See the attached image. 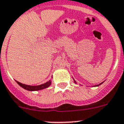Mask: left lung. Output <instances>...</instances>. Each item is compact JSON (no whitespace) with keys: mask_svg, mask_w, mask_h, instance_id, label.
Instances as JSON below:
<instances>
[{"mask_svg":"<svg viewBox=\"0 0 124 124\" xmlns=\"http://www.w3.org/2000/svg\"><path fill=\"white\" fill-rule=\"evenodd\" d=\"M73 80H74V79H73ZM74 81H75V83H77V82H76V81H75V80H74ZM103 83V82H101V83H100V84L97 85H95V86H99V85H101V84H102V83Z\"/></svg>","mask_w":124,"mask_h":124,"instance_id":"8db88e82","label":"left lung"}]
</instances>
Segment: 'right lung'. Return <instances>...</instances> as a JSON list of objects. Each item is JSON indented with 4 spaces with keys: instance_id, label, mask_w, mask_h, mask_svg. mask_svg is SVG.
<instances>
[{
    "instance_id": "right-lung-1",
    "label": "right lung",
    "mask_w": 124,
    "mask_h": 124,
    "mask_svg": "<svg viewBox=\"0 0 124 124\" xmlns=\"http://www.w3.org/2000/svg\"><path fill=\"white\" fill-rule=\"evenodd\" d=\"M17 83H18L19 85L21 86L22 88H23L24 89L28 91H38V90H41L44 89V88H46L49 87V86L51 84V81L49 80L48 81H47L46 83H43L42 85H36V86H32V85H25L23 84V83H20L19 81H16Z\"/></svg>"
}]
</instances>
